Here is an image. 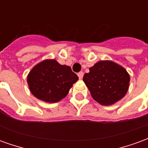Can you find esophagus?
<instances>
[{"label": "esophagus", "instance_id": "34e87169", "mask_svg": "<svg viewBox=\"0 0 148 148\" xmlns=\"http://www.w3.org/2000/svg\"><path fill=\"white\" fill-rule=\"evenodd\" d=\"M83 75H84V73L82 72V71H81V72H79V73L77 74V76H78V77H79L80 79H82V78L83 77Z\"/></svg>", "mask_w": 148, "mask_h": 148}]
</instances>
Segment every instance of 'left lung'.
<instances>
[{
	"instance_id": "obj_1",
	"label": "left lung",
	"mask_w": 148,
	"mask_h": 148,
	"mask_svg": "<svg viewBox=\"0 0 148 148\" xmlns=\"http://www.w3.org/2000/svg\"><path fill=\"white\" fill-rule=\"evenodd\" d=\"M91 96L102 106H110L127 93L130 77L127 71L112 61H100L84 74Z\"/></svg>"
}]
</instances>
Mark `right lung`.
Here are the masks:
<instances>
[{
    "instance_id": "obj_1",
    "label": "right lung",
    "mask_w": 148,
    "mask_h": 148,
    "mask_svg": "<svg viewBox=\"0 0 148 148\" xmlns=\"http://www.w3.org/2000/svg\"><path fill=\"white\" fill-rule=\"evenodd\" d=\"M78 80L69 66L55 59H47L35 66L27 75L30 91L38 99L55 103L64 98Z\"/></svg>"
}]
</instances>
